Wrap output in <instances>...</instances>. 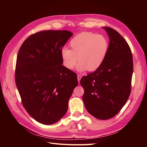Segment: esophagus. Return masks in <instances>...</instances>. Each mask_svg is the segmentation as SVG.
<instances>
[{
    "label": "esophagus",
    "instance_id": "34e87169",
    "mask_svg": "<svg viewBox=\"0 0 147 147\" xmlns=\"http://www.w3.org/2000/svg\"><path fill=\"white\" fill-rule=\"evenodd\" d=\"M82 75H80V74H78V75H77V79H78V82H79L80 81V79H81V78H82Z\"/></svg>",
    "mask_w": 147,
    "mask_h": 147
}]
</instances>
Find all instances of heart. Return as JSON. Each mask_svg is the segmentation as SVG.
<instances>
[{
	"instance_id": "b5f03b06",
	"label": "heart",
	"mask_w": 147,
	"mask_h": 147,
	"mask_svg": "<svg viewBox=\"0 0 147 147\" xmlns=\"http://www.w3.org/2000/svg\"><path fill=\"white\" fill-rule=\"evenodd\" d=\"M71 50L63 48L61 56L63 65L72 70L80 61L77 69L79 72L94 71L104 63L109 50V42L104 35L92 32H82L71 40Z\"/></svg>"
}]
</instances>
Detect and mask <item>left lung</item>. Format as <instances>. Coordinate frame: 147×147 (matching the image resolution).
<instances>
[{
    "label": "left lung",
    "mask_w": 147,
    "mask_h": 147,
    "mask_svg": "<svg viewBox=\"0 0 147 147\" xmlns=\"http://www.w3.org/2000/svg\"><path fill=\"white\" fill-rule=\"evenodd\" d=\"M103 29L110 40L107 55L100 67L83 77L80 84L87 111L104 120L118 114L129 98L133 61L131 49L121 35L110 28Z\"/></svg>",
    "instance_id": "8db88e82"
}]
</instances>
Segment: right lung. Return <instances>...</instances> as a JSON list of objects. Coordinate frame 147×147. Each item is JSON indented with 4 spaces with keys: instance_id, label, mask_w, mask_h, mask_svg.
Listing matches in <instances>:
<instances>
[{
    "instance_id": "1",
    "label": "right lung",
    "mask_w": 147,
    "mask_h": 147,
    "mask_svg": "<svg viewBox=\"0 0 147 147\" xmlns=\"http://www.w3.org/2000/svg\"><path fill=\"white\" fill-rule=\"evenodd\" d=\"M73 33L45 30L31 35L18 54L15 82L28 113L43 124H53L66 113L78 85L77 75L63 65L61 51Z\"/></svg>"
}]
</instances>
